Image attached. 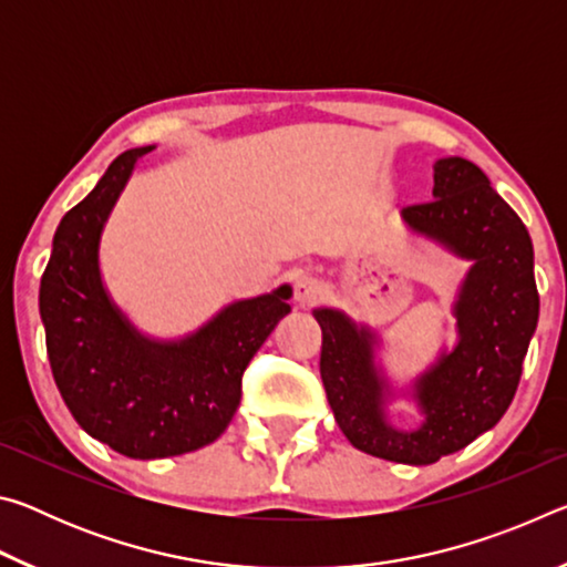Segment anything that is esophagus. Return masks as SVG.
Returning <instances> with one entry per match:
<instances>
[{
  "label": "esophagus",
  "instance_id": "esophagus-1",
  "mask_svg": "<svg viewBox=\"0 0 567 567\" xmlns=\"http://www.w3.org/2000/svg\"><path fill=\"white\" fill-rule=\"evenodd\" d=\"M322 300V285L318 277L312 275H300L295 280V302L297 307H302V310H310Z\"/></svg>",
  "mask_w": 567,
  "mask_h": 567
}]
</instances>
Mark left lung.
Wrapping results in <instances>:
<instances>
[{"instance_id": "8db88e82", "label": "left lung", "mask_w": 567, "mask_h": 567, "mask_svg": "<svg viewBox=\"0 0 567 567\" xmlns=\"http://www.w3.org/2000/svg\"><path fill=\"white\" fill-rule=\"evenodd\" d=\"M433 197L400 217L412 235L473 262L453 302V348L443 344L398 392L378 360L382 338L370 324L334 307L312 310L322 328V385L344 437L362 453L405 465L437 463L501 422L540 312L530 235L485 172L463 157L437 159ZM398 394L416 402L417 429L389 422Z\"/></svg>"}]
</instances>
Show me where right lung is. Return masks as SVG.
<instances>
[{
  "label": "right lung",
  "instance_id": "1",
  "mask_svg": "<svg viewBox=\"0 0 567 567\" xmlns=\"http://www.w3.org/2000/svg\"><path fill=\"white\" fill-rule=\"evenodd\" d=\"M155 145L112 162L62 217L40 285L52 375L84 433L134 460L199 450L225 433L243 398V372L290 305V285L235 300L203 328L162 340L142 332L102 280L104 225Z\"/></svg>",
  "mask_w": 567,
  "mask_h": 567
}]
</instances>
